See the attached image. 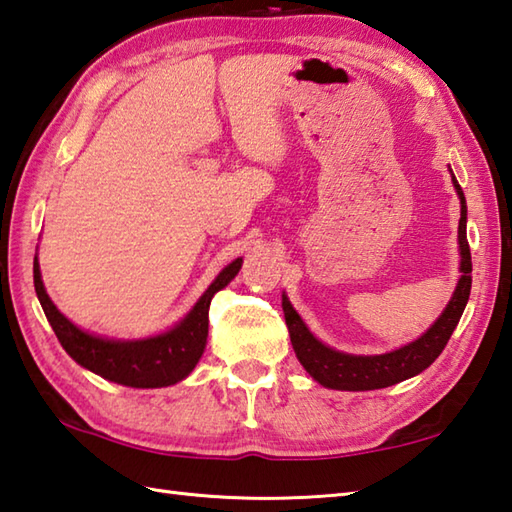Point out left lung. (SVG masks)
Masks as SVG:
<instances>
[{"label":"left lung","instance_id":"8db88e82","mask_svg":"<svg viewBox=\"0 0 512 512\" xmlns=\"http://www.w3.org/2000/svg\"><path fill=\"white\" fill-rule=\"evenodd\" d=\"M453 187L458 189L460 204H462L460 228H458L462 277L458 281V288L453 292L449 306L444 308L440 319L433 323L418 341L380 356H352V354L336 352L332 347L314 339L310 330L306 328V323L299 319V314L292 310L290 301L284 297V303H281V306H284L286 325L290 332L292 347H295V354L299 358V363L306 367V372L314 380H319L323 387L345 389V391L383 389V387L400 383V380H407L411 376L420 374L422 369H427L442 354L444 345L449 343L455 325H458L462 317L466 301H469L471 281H473L471 279V270H473L471 248H469V239H466V200L455 176H453Z\"/></svg>","mask_w":512,"mask_h":512}]
</instances>
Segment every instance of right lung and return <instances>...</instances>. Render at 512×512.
<instances>
[{
	"label": "right lung",
	"mask_w": 512,
	"mask_h": 512,
	"mask_svg": "<svg viewBox=\"0 0 512 512\" xmlns=\"http://www.w3.org/2000/svg\"><path fill=\"white\" fill-rule=\"evenodd\" d=\"M239 268H242V259H235L233 264H228L217 275L209 290L204 292L200 301L195 303L193 310L176 328L143 341H110L79 330L74 323L63 317L46 295L37 257L32 273H35V290L41 308L46 312V319L50 321L63 350L76 363L94 374L112 380V383L149 389L178 383V380L187 378L191 369L198 365L206 345V336H209L211 299L217 290H222L239 273Z\"/></svg>",
	"instance_id": "add662e5"
}]
</instances>
